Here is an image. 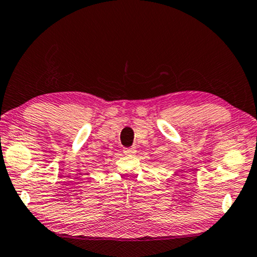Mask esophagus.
Instances as JSON below:
<instances>
[{
    "label": "esophagus",
    "mask_w": 257,
    "mask_h": 257,
    "mask_svg": "<svg viewBox=\"0 0 257 257\" xmlns=\"http://www.w3.org/2000/svg\"><path fill=\"white\" fill-rule=\"evenodd\" d=\"M124 153L126 154V155H128V156H133L134 154H136V149H134V147L125 148V149H124Z\"/></svg>",
    "instance_id": "obj_1"
}]
</instances>
